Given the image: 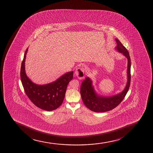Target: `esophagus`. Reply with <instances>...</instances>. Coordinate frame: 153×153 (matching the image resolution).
Wrapping results in <instances>:
<instances>
[{
    "label": "esophagus",
    "mask_w": 153,
    "mask_h": 153,
    "mask_svg": "<svg viewBox=\"0 0 153 153\" xmlns=\"http://www.w3.org/2000/svg\"><path fill=\"white\" fill-rule=\"evenodd\" d=\"M84 72H85L84 68L82 67H79L77 69H76L75 73L79 79H82L84 78Z\"/></svg>",
    "instance_id": "1"
}]
</instances>
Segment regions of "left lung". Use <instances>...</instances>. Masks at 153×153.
<instances>
[{"label": "left lung", "mask_w": 153, "mask_h": 153, "mask_svg": "<svg viewBox=\"0 0 153 153\" xmlns=\"http://www.w3.org/2000/svg\"><path fill=\"white\" fill-rule=\"evenodd\" d=\"M117 46L115 47L119 52L122 53L128 59L127 77L128 81L123 91L111 97L101 96L94 91L92 85V81L89 77L85 78L80 87V94L83 102L89 109L96 112L108 111L115 108L120 104L125 97L129 90L131 81V59L127 49L121 42L115 39Z\"/></svg>", "instance_id": "1"}]
</instances>
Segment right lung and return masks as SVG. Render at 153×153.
<instances>
[{
    "mask_svg": "<svg viewBox=\"0 0 153 153\" xmlns=\"http://www.w3.org/2000/svg\"><path fill=\"white\" fill-rule=\"evenodd\" d=\"M28 48L24 53L21 67L20 77L24 91L29 100L39 108L46 111L55 110L62 105L67 85L73 78V71L62 75L56 80L44 85H38L28 78L25 71V61Z\"/></svg>",
    "mask_w": 153,
    "mask_h": 153,
    "instance_id": "add662e5",
    "label": "right lung"
}]
</instances>
